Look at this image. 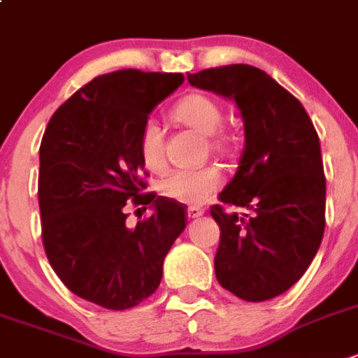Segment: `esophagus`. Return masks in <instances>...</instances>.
I'll use <instances>...</instances> for the list:
<instances>
[{
    "mask_svg": "<svg viewBox=\"0 0 358 358\" xmlns=\"http://www.w3.org/2000/svg\"><path fill=\"white\" fill-rule=\"evenodd\" d=\"M202 215H204V209L199 208V206H189L188 208V218H199Z\"/></svg>",
    "mask_w": 358,
    "mask_h": 358,
    "instance_id": "34e87169",
    "label": "esophagus"
}]
</instances>
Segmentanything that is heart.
Returning <instances> with one entry per match:
<instances>
[{
	"label": "heart",
	"instance_id": "obj_1",
	"mask_svg": "<svg viewBox=\"0 0 358 358\" xmlns=\"http://www.w3.org/2000/svg\"><path fill=\"white\" fill-rule=\"evenodd\" d=\"M172 119L206 136L208 149L224 156L234 147V136L222 124L224 113L215 97L193 92L177 101L172 108ZM138 152L142 163L150 172H162L166 165L165 131L159 122L147 119L138 133ZM222 186V172L216 166H202L196 170H173L163 177L159 192L163 196L186 206H201L209 201Z\"/></svg>",
	"mask_w": 358,
	"mask_h": 358
}]
</instances>
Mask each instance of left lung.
Masks as SVG:
<instances>
[{"instance_id": "8db88e82", "label": "left lung", "mask_w": 358, "mask_h": 358, "mask_svg": "<svg viewBox=\"0 0 358 358\" xmlns=\"http://www.w3.org/2000/svg\"><path fill=\"white\" fill-rule=\"evenodd\" d=\"M189 85L232 97L245 120V149L211 216L220 225L216 278L241 300L286 293L313 262L324 232L317 133L300 101L245 64L188 74ZM227 207H247L243 219Z\"/></svg>"}]
</instances>
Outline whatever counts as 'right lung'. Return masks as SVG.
<instances>
[{
    "label": "right lung",
    "mask_w": 358,
    "mask_h": 358,
    "mask_svg": "<svg viewBox=\"0 0 358 358\" xmlns=\"http://www.w3.org/2000/svg\"><path fill=\"white\" fill-rule=\"evenodd\" d=\"M185 81L138 69L97 76L49 119L41 143L38 208L49 264L69 291L111 310L157 289L163 261L186 227V206L147 189L138 133ZM152 203L137 227L127 208Z\"/></svg>",
    "instance_id": "1"
}]
</instances>
